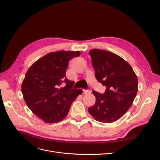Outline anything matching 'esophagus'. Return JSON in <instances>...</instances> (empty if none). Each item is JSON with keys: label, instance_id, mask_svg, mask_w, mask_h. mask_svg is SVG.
<instances>
[{"label": "esophagus", "instance_id": "1", "mask_svg": "<svg viewBox=\"0 0 160 160\" xmlns=\"http://www.w3.org/2000/svg\"><path fill=\"white\" fill-rule=\"evenodd\" d=\"M90 92V91L89 90H83V94H88Z\"/></svg>", "mask_w": 160, "mask_h": 160}]
</instances>
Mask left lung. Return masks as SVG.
Here are the masks:
<instances>
[{"label": "left lung", "mask_w": 160, "mask_h": 160, "mask_svg": "<svg viewBox=\"0 0 160 160\" xmlns=\"http://www.w3.org/2000/svg\"><path fill=\"white\" fill-rule=\"evenodd\" d=\"M98 81L106 86L103 94L93 90L94 106L88 109L94 118L112 123L122 118L132 106L138 91V79L132 66L119 56L105 50L89 51Z\"/></svg>", "instance_id": "8db88e82"}]
</instances>
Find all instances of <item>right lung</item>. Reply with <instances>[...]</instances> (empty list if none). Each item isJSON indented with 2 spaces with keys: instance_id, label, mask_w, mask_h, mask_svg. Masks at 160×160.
<instances>
[{
  "instance_id": "right-lung-1",
  "label": "right lung",
  "mask_w": 160,
  "mask_h": 160,
  "mask_svg": "<svg viewBox=\"0 0 160 160\" xmlns=\"http://www.w3.org/2000/svg\"><path fill=\"white\" fill-rule=\"evenodd\" d=\"M80 55L79 51L50 52L35 62L22 82L21 91L30 110L45 123L65 118L72 102L82 93L73 89V81L66 78L68 62ZM65 86L63 88L62 85Z\"/></svg>"
}]
</instances>
